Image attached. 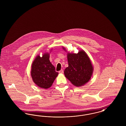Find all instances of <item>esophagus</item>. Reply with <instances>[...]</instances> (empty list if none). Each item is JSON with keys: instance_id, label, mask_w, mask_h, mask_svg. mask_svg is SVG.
Segmentation results:
<instances>
[{"instance_id": "1", "label": "esophagus", "mask_w": 126, "mask_h": 126, "mask_svg": "<svg viewBox=\"0 0 126 126\" xmlns=\"http://www.w3.org/2000/svg\"><path fill=\"white\" fill-rule=\"evenodd\" d=\"M63 69H61L60 71H59V73H61V74H62V73H63Z\"/></svg>"}]
</instances>
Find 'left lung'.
<instances>
[{
    "label": "left lung",
    "instance_id": "1",
    "mask_svg": "<svg viewBox=\"0 0 126 126\" xmlns=\"http://www.w3.org/2000/svg\"><path fill=\"white\" fill-rule=\"evenodd\" d=\"M67 61L68 66L65 69L64 74L73 85L81 86L89 81L93 67L89 58L84 51L81 50L78 54L68 53Z\"/></svg>",
    "mask_w": 126,
    "mask_h": 126
}]
</instances>
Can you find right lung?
I'll list each match as a JSON object with an SVG mask.
<instances>
[{"label":"right lung","mask_w":126,"mask_h":126,"mask_svg":"<svg viewBox=\"0 0 126 126\" xmlns=\"http://www.w3.org/2000/svg\"><path fill=\"white\" fill-rule=\"evenodd\" d=\"M49 58L48 53H44L42 57L38 55L32 65L31 76L33 82L44 89L49 88L59 74Z\"/></svg>","instance_id":"1"}]
</instances>
